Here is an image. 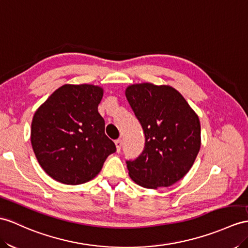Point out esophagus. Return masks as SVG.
<instances>
[{
  "label": "esophagus",
  "mask_w": 248,
  "mask_h": 248,
  "mask_svg": "<svg viewBox=\"0 0 248 248\" xmlns=\"http://www.w3.org/2000/svg\"><path fill=\"white\" fill-rule=\"evenodd\" d=\"M116 147H117V152L118 153H120V150H121V147H122V140H121V139H118V140H116Z\"/></svg>",
  "instance_id": "34e87169"
}]
</instances>
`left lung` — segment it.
Returning a JSON list of instances; mask_svg holds the SVG:
<instances>
[{
	"label": "left lung",
	"instance_id": "8db88e82",
	"mask_svg": "<svg viewBox=\"0 0 248 248\" xmlns=\"http://www.w3.org/2000/svg\"><path fill=\"white\" fill-rule=\"evenodd\" d=\"M145 135L142 154L126 161L130 178L145 188L171 186L189 171L201 146V125L178 90L152 83L126 88Z\"/></svg>",
	"mask_w": 248,
	"mask_h": 248
}]
</instances>
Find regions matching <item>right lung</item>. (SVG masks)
I'll use <instances>...</instances> for the list:
<instances>
[{"label":"right lung","instance_id":"1","mask_svg":"<svg viewBox=\"0 0 248 248\" xmlns=\"http://www.w3.org/2000/svg\"><path fill=\"white\" fill-rule=\"evenodd\" d=\"M102 96L99 86L65 84L35 111L30 134L32 149L41 167L58 182H88L116 152L98 111Z\"/></svg>","mask_w":248,"mask_h":248}]
</instances>
